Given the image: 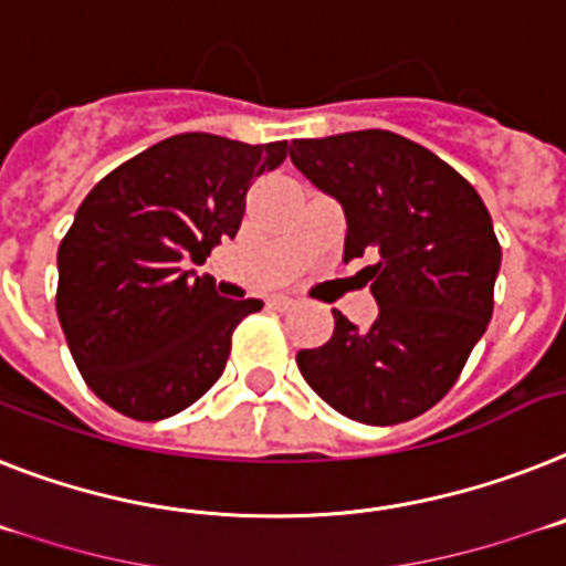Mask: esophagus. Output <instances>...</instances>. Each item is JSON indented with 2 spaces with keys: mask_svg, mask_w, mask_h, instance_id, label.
<instances>
[{
  "mask_svg": "<svg viewBox=\"0 0 566 566\" xmlns=\"http://www.w3.org/2000/svg\"><path fill=\"white\" fill-rule=\"evenodd\" d=\"M268 305L273 307V311H279V313H287V311H293V307H296V298H291V296H270Z\"/></svg>",
  "mask_w": 566,
  "mask_h": 566,
  "instance_id": "1",
  "label": "esophagus"
}]
</instances>
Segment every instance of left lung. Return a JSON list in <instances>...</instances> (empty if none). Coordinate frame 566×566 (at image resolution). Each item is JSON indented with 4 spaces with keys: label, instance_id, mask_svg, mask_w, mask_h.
I'll list each match as a JSON object with an SVG mask.
<instances>
[{
    "label": "left lung",
    "instance_id": "left-lung-1",
    "mask_svg": "<svg viewBox=\"0 0 566 566\" xmlns=\"http://www.w3.org/2000/svg\"><path fill=\"white\" fill-rule=\"evenodd\" d=\"M291 160L345 210L342 259L365 250L379 316L359 327L334 311V336L298 350L307 386L339 415L394 426L458 382L495 305L501 244L486 203L434 151L382 129L293 140Z\"/></svg>",
    "mask_w": 566,
    "mask_h": 566
}]
</instances>
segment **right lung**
Returning a JSON list of instances; mask_svg holds the SVG:
<instances>
[{"instance_id": "obj_1", "label": "right lung", "mask_w": 566, "mask_h": 566, "mask_svg": "<svg viewBox=\"0 0 566 566\" xmlns=\"http://www.w3.org/2000/svg\"><path fill=\"white\" fill-rule=\"evenodd\" d=\"M287 158V140L241 144L187 132L129 158L80 203L60 241L56 316L85 386L151 422L216 386L232 331L259 298H224L203 264L235 239L247 192Z\"/></svg>"}]
</instances>
